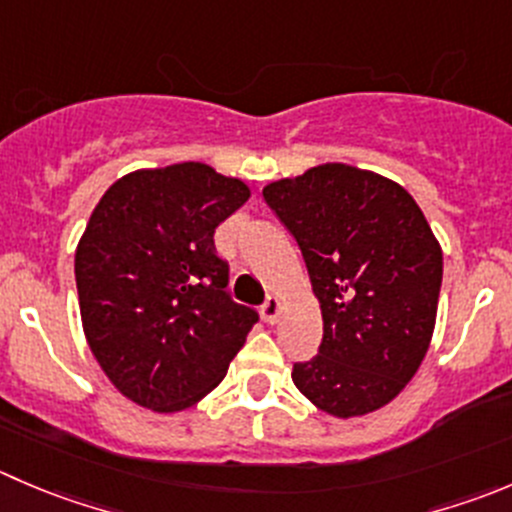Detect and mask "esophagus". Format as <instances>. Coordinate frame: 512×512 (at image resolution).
Returning <instances> with one entry per match:
<instances>
[{
    "instance_id": "34e87169",
    "label": "esophagus",
    "mask_w": 512,
    "mask_h": 512,
    "mask_svg": "<svg viewBox=\"0 0 512 512\" xmlns=\"http://www.w3.org/2000/svg\"><path fill=\"white\" fill-rule=\"evenodd\" d=\"M277 315H280V300H277L275 295H270L265 300V305H262V317H265L267 322H275Z\"/></svg>"
}]
</instances>
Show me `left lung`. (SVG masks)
I'll return each instance as SVG.
<instances>
[{
	"label": "left lung",
	"instance_id": "obj_1",
	"mask_svg": "<svg viewBox=\"0 0 512 512\" xmlns=\"http://www.w3.org/2000/svg\"><path fill=\"white\" fill-rule=\"evenodd\" d=\"M295 237L322 310V342L292 382L335 418L380 410L413 380L438 315L443 250L408 190L327 162L262 190Z\"/></svg>",
	"mask_w": 512,
	"mask_h": 512
}]
</instances>
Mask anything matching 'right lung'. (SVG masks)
Instances as JSON below:
<instances>
[{"label": "right lung", "instance_id": "add662e5", "mask_svg": "<svg viewBox=\"0 0 512 512\" xmlns=\"http://www.w3.org/2000/svg\"><path fill=\"white\" fill-rule=\"evenodd\" d=\"M250 187L202 162L137 170L114 182L74 255L89 350L114 388L155 413L200 403L257 322L227 295L220 222Z\"/></svg>", "mask_w": 512, "mask_h": 512}]
</instances>
